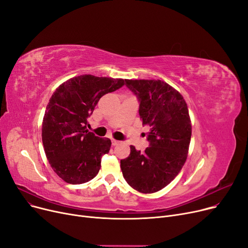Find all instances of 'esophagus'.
Returning a JSON list of instances; mask_svg holds the SVG:
<instances>
[{"label":"esophagus","mask_w":248,"mask_h":248,"mask_svg":"<svg viewBox=\"0 0 248 248\" xmlns=\"http://www.w3.org/2000/svg\"><path fill=\"white\" fill-rule=\"evenodd\" d=\"M120 140H111V144H112V146H117L120 144Z\"/></svg>","instance_id":"1"}]
</instances>
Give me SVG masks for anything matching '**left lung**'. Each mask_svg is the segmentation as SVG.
Wrapping results in <instances>:
<instances>
[{
  "label": "left lung",
  "instance_id": "1",
  "mask_svg": "<svg viewBox=\"0 0 248 248\" xmlns=\"http://www.w3.org/2000/svg\"><path fill=\"white\" fill-rule=\"evenodd\" d=\"M126 86L140 101L142 124L150 126V147L121 161L127 184L151 194L168 186L183 168L189 152L192 124L187 103L178 90L163 80L126 79Z\"/></svg>",
  "mask_w": 248,
  "mask_h": 248
}]
</instances>
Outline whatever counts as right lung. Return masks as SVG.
I'll use <instances>...</instances> for the list:
<instances>
[{"label":"right lung","mask_w":248,"mask_h":248,"mask_svg":"<svg viewBox=\"0 0 248 248\" xmlns=\"http://www.w3.org/2000/svg\"><path fill=\"white\" fill-rule=\"evenodd\" d=\"M125 80L83 74L63 82L52 94L43 117L42 141L51 168L66 183H86L99 172L111 141L88 132L87 117L101 96L120 89Z\"/></svg>","instance_id":"right-lung-1"}]
</instances>
